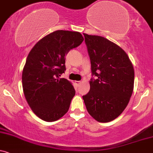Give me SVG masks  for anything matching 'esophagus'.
<instances>
[{"mask_svg":"<svg viewBox=\"0 0 153 153\" xmlns=\"http://www.w3.org/2000/svg\"><path fill=\"white\" fill-rule=\"evenodd\" d=\"M81 83H82V82H81V81H75V84H76V85H79Z\"/></svg>","mask_w":153,"mask_h":153,"instance_id":"obj_1","label":"esophagus"}]
</instances>
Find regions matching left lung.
I'll return each instance as SVG.
<instances>
[{
	"label": "left lung",
	"instance_id": "1",
	"mask_svg": "<svg viewBox=\"0 0 153 153\" xmlns=\"http://www.w3.org/2000/svg\"><path fill=\"white\" fill-rule=\"evenodd\" d=\"M91 62L90 90L83 97L89 114L100 123L119 117L128 105L134 88V71L122 48L100 36L84 33Z\"/></svg>",
	"mask_w": 153,
	"mask_h": 153
}]
</instances>
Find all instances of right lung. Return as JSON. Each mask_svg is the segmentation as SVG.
I'll list each match as a JSON object with an SVG mask.
<instances>
[{
    "instance_id": "obj_1",
    "label": "right lung",
    "mask_w": 153,
    "mask_h": 153,
    "mask_svg": "<svg viewBox=\"0 0 153 153\" xmlns=\"http://www.w3.org/2000/svg\"><path fill=\"white\" fill-rule=\"evenodd\" d=\"M83 41L79 32L56 30L38 41L28 53L22 73L23 90L40 119L56 121L69 110L74 88L59 76L66 70L65 56Z\"/></svg>"
}]
</instances>
